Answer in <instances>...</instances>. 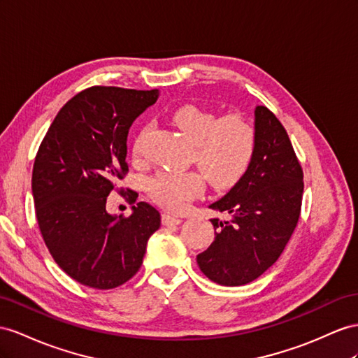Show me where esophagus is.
I'll list each match as a JSON object with an SVG mask.
<instances>
[{
	"instance_id": "obj_1",
	"label": "esophagus",
	"mask_w": 358,
	"mask_h": 358,
	"mask_svg": "<svg viewBox=\"0 0 358 358\" xmlns=\"http://www.w3.org/2000/svg\"><path fill=\"white\" fill-rule=\"evenodd\" d=\"M162 222H163V225H180L182 222V219L180 216L163 213L162 215Z\"/></svg>"
}]
</instances>
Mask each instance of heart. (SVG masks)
Masks as SVG:
<instances>
[{
  "instance_id": "1",
  "label": "heart",
  "mask_w": 358,
  "mask_h": 358,
  "mask_svg": "<svg viewBox=\"0 0 358 358\" xmlns=\"http://www.w3.org/2000/svg\"><path fill=\"white\" fill-rule=\"evenodd\" d=\"M172 124L192 143L190 159L213 186L233 185L248 169L255 148L252 127L239 116L219 117L203 107L186 104L171 116ZM146 128L137 137L133 152L139 157ZM204 187L196 172H159L148 181L152 199L171 210H180Z\"/></svg>"
}]
</instances>
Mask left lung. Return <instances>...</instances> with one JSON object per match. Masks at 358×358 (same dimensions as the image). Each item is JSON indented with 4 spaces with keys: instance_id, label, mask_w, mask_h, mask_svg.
Masks as SVG:
<instances>
[{
    "instance_id": "8db88e82",
    "label": "left lung",
    "mask_w": 358,
    "mask_h": 358,
    "mask_svg": "<svg viewBox=\"0 0 358 358\" xmlns=\"http://www.w3.org/2000/svg\"><path fill=\"white\" fill-rule=\"evenodd\" d=\"M255 148L242 178L208 207L215 241L196 255L199 269L221 286H243L278 260L301 213L302 169L284 127L269 108L254 110Z\"/></svg>"
}]
</instances>
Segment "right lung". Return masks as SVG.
Segmentation results:
<instances>
[{
    "instance_id": "obj_1",
    "label": "right lung",
    "mask_w": 358,
    "mask_h": 358,
    "mask_svg": "<svg viewBox=\"0 0 358 358\" xmlns=\"http://www.w3.org/2000/svg\"><path fill=\"white\" fill-rule=\"evenodd\" d=\"M157 98L155 89L89 87L60 108L39 146L31 190L41 233L59 266L85 286L130 280L160 228L159 210L143 201L128 217L106 208L128 172L130 127Z\"/></svg>"
}]
</instances>
